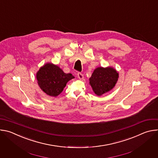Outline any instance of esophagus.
I'll return each instance as SVG.
<instances>
[{
  "mask_svg": "<svg viewBox=\"0 0 158 158\" xmlns=\"http://www.w3.org/2000/svg\"><path fill=\"white\" fill-rule=\"evenodd\" d=\"M77 77H78V78H79V79H84V76H83V74H82V73H77Z\"/></svg>",
  "mask_w": 158,
  "mask_h": 158,
  "instance_id": "esophagus-1",
  "label": "esophagus"
}]
</instances>
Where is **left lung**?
<instances>
[{
    "mask_svg": "<svg viewBox=\"0 0 158 158\" xmlns=\"http://www.w3.org/2000/svg\"><path fill=\"white\" fill-rule=\"evenodd\" d=\"M118 77L119 74L113 67H107L104 68L99 67L94 71L89 78V84L94 93L100 96L113 89Z\"/></svg>",
    "mask_w": 158,
    "mask_h": 158,
    "instance_id": "left-lung-1",
    "label": "left lung"
}]
</instances>
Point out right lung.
I'll use <instances>...</instances> for the list:
<instances>
[{"label": "right lung", "instance_id": "right-lung-1", "mask_svg": "<svg viewBox=\"0 0 158 158\" xmlns=\"http://www.w3.org/2000/svg\"><path fill=\"white\" fill-rule=\"evenodd\" d=\"M38 85L46 94L56 97L65 87L67 82L74 77L65 74L57 65L47 63L41 67L36 74Z\"/></svg>", "mask_w": 158, "mask_h": 158}]
</instances>
